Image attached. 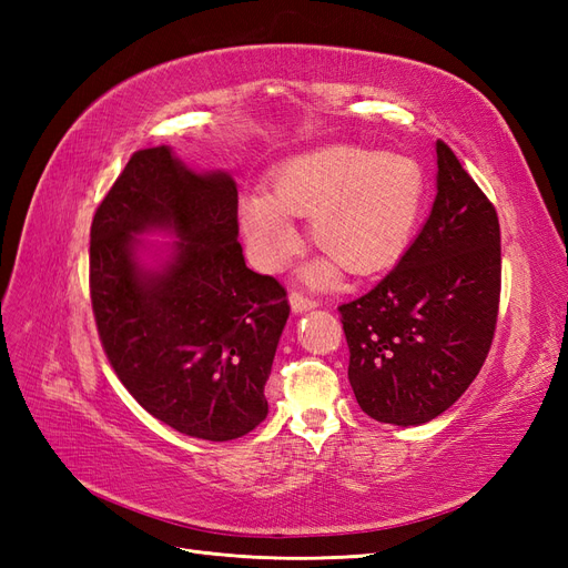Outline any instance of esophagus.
<instances>
[{"mask_svg":"<svg viewBox=\"0 0 568 568\" xmlns=\"http://www.w3.org/2000/svg\"><path fill=\"white\" fill-rule=\"evenodd\" d=\"M290 306H292V311H295V314H304V311L316 308V300L304 297L302 292H290Z\"/></svg>","mask_w":568,"mask_h":568,"instance_id":"34e87169","label":"esophagus"}]
</instances>
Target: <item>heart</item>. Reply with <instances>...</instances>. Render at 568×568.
<instances>
[{
	"mask_svg": "<svg viewBox=\"0 0 568 568\" xmlns=\"http://www.w3.org/2000/svg\"><path fill=\"white\" fill-rule=\"evenodd\" d=\"M425 197L417 160L377 153L361 145H325L283 162L268 189L247 191L237 222L252 262L281 271L300 247L290 216H308L311 241L327 257L306 268V278L325 285L337 264L352 273H373L396 260L410 241Z\"/></svg>",
	"mask_w": 568,
	"mask_h": 568,
	"instance_id": "1",
	"label": "heart"
}]
</instances>
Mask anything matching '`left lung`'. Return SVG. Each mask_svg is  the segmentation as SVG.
Masks as SVG:
<instances>
[{
  "mask_svg": "<svg viewBox=\"0 0 568 568\" xmlns=\"http://www.w3.org/2000/svg\"><path fill=\"white\" fill-rule=\"evenodd\" d=\"M498 302L496 207L436 141V197L423 231L371 292L339 306L361 410L398 427L448 410L481 371Z\"/></svg>",
  "mask_w": 568,
  "mask_h": 568,
  "instance_id": "obj_1",
  "label": "left lung"
}]
</instances>
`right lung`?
Wrapping results in <instances>:
<instances>
[{
    "mask_svg": "<svg viewBox=\"0 0 568 568\" xmlns=\"http://www.w3.org/2000/svg\"><path fill=\"white\" fill-rule=\"evenodd\" d=\"M89 283L108 361L160 423L203 442L264 423L290 306L245 266L229 172H197L170 145L134 153L94 214Z\"/></svg>",
    "mask_w": 568,
    "mask_h": 568,
    "instance_id": "obj_1",
    "label": "right lung"
}]
</instances>
